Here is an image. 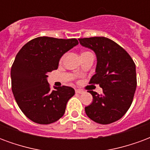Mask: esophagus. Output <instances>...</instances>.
<instances>
[{"label": "esophagus", "instance_id": "esophagus-1", "mask_svg": "<svg viewBox=\"0 0 150 150\" xmlns=\"http://www.w3.org/2000/svg\"><path fill=\"white\" fill-rule=\"evenodd\" d=\"M76 93L77 94H82V93H84V90H81V89H76Z\"/></svg>", "mask_w": 150, "mask_h": 150}]
</instances>
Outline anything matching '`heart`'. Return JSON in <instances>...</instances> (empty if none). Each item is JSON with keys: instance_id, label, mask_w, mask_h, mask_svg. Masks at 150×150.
<instances>
[{"instance_id": "b5f03b06", "label": "heart", "mask_w": 150, "mask_h": 150, "mask_svg": "<svg viewBox=\"0 0 150 150\" xmlns=\"http://www.w3.org/2000/svg\"><path fill=\"white\" fill-rule=\"evenodd\" d=\"M86 52H83V53H86Z\"/></svg>"}]
</instances>
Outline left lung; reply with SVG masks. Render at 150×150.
Segmentation results:
<instances>
[{"instance_id": "8db88e82", "label": "left lung", "mask_w": 150, "mask_h": 150, "mask_svg": "<svg viewBox=\"0 0 150 150\" xmlns=\"http://www.w3.org/2000/svg\"><path fill=\"white\" fill-rule=\"evenodd\" d=\"M82 46L94 51L97 56L96 73L90 84H98L103 94L89 90L92 103L85 107L87 116L98 124L119 120L131 106L137 88L136 65L125 50L106 37L79 39Z\"/></svg>"}]
</instances>
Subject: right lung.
<instances>
[{
  "label": "right lung",
  "mask_w": 150,
  "mask_h": 150,
  "mask_svg": "<svg viewBox=\"0 0 150 150\" xmlns=\"http://www.w3.org/2000/svg\"><path fill=\"white\" fill-rule=\"evenodd\" d=\"M77 44L76 39L43 36L31 39L17 54L11 67L13 94L21 111L33 122L52 124L64 114L75 90L65 86L52 90L47 77L57 69L60 57Z\"/></svg>",
  "instance_id": "obj_1"
}]
</instances>
